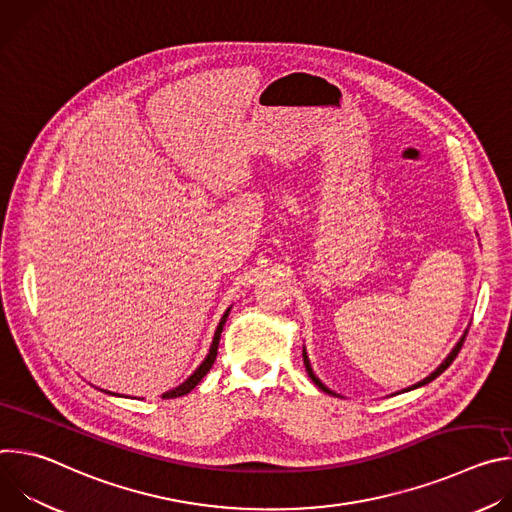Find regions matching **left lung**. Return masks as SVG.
<instances>
[{
  "instance_id": "1",
  "label": "left lung",
  "mask_w": 512,
  "mask_h": 512,
  "mask_svg": "<svg viewBox=\"0 0 512 512\" xmlns=\"http://www.w3.org/2000/svg\"><path fill=\"white\" fill-rule=\"evenodd\" d=\"M466 334H468V328L464 330V334H462V338L456 342V346L450 350V354L442 360V364H440V367H437L433 373H429L423 381H419V383H415V385H411V387H407V389H403V393H407V391H413V389H419V387H423V385H427V383H431L433 379H437V377H440L448 367H450V364L454 362V358L458 356V352H460V348H462V344H464V340H466ZM304 364H306V371H308V375H310V379L324 391V393H328V395H334V397H340L336 391H332V389H328L316 375H314V369H312V364H310V358H308V352H306V348H304Z\"/></svg>"
}]
</instances>
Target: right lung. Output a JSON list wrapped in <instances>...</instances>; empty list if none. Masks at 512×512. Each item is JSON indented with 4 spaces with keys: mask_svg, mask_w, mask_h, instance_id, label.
<instances>
[{
    "mask_svg": "<svg viewBox=\"0 0 512 512\" xmlns=\"http://www.w3.org/2000/svg\"><path fill=\"white\" fill-rule=\"evenodd\" d=\"M229 312H231V308L223 314V318H221V322H218V326H216V332H214V338H212V344H210V350H208V354H206V358L200 362V367L182 383V385H178L176 389H172V391H166L162 397L164 399H174V397H182V395H188L200 381H202V377L210 371V367L214 364V358H216V350H218V340H221V332H223V328H225V322H227V318H229ZM105 393H109V391H105ZM109 395H115V393H109Z\"/></svg>",
    "mask_w": 512,
    "mask_h": 512,
    "instance_id": "1",
    "label": "right lung"
}]
</instances>
